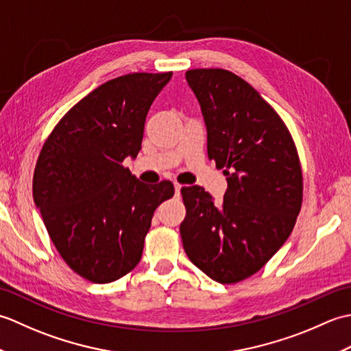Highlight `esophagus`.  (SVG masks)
<instances>
[{"label":"esophagus","mask_w":351,"mask_h":351,"mask_svg":"<svg viewBox=\"0 0 351 351\" xmlns=\"http://www.w3.org/2000/svg\"><path fill=\"white\" fill-rule=\"evenodd\" d=\"M181 189H182V185L175 182V193H176V195H181Z\"/></svg>","instance_id":"34e87169"}]
</instances>
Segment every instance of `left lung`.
Returning <instances> with one entry per match:
<instances>
[{
	"mask_svg": "<svg viewBox=\"0 0 351 351\" xmlns=\"http://www.w3.org/2000/svg\"><path fill=\"white\" fill-rule=\"evenodd\" d=\"M187 83L206 125L208 156L223 169L220 206L199 185L182 187L184 250L206 276L237 283L263 268L293 232L303 199L294 140L273 107L225 69H191Z\"/></svg>",
	"mask_w": 351,
	"mask_h": 351,
	"instance_id": "1",
	"label": "left lung"
}]
</instances>
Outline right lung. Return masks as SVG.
<instances>
[{
  "label": "right lung",
  "mask_w": 351,
  "mask_h": 351,
  "mask_svg": "<svg viewBox=\"0 0 351 351\" xmlns=\"http://www.w3.org/2000/svg\"><path fill=\"white\" fill-rule=\"evenodd\" d=\"M170 78L137 72L104 83L60 119L37 158L33 197L51 241L93 283L140 263L154 211L175 193L170 181L143 184L122 164L137 156L147 111Z\"/></svg>",
  "instance_id": "right-lung-1"
}]
</instances>
